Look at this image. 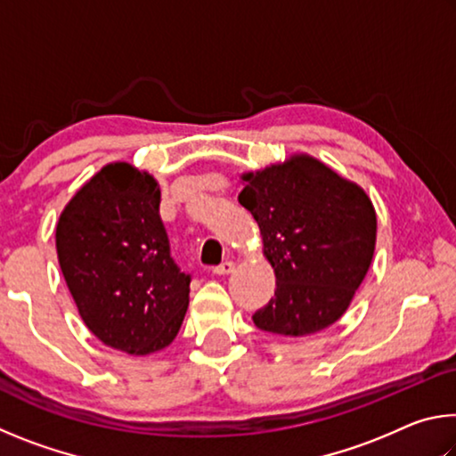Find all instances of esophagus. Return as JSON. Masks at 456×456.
<instances>
[{
  "label": "esophagus",
  "mask_w": 456,
  "mask_h": 456,
  "mask_svg": "<svg viewBox=\"0 0 456 456\" xmlns=\"http://www.w3.org/2000/svg\"><path fill=\"white\" fill-rule=\"evenodd\" d=\"M235 269V264L233 261H223L221 265H217L213 269V273H217V275H229L231 272H233Z\"/></svg>",
  "instance_id": "esophagus-1"
}]
</instances>
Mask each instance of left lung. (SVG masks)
Here are the masks:
<instances>
[{
  "mask_svg": "<svg viewBox=\"0 0 456 456\" xmlns=\"http://www.w3.org/2000/svg\"><path fill=\"white\" fill-rule=\"evenodd\" d=\"M239 203L257 221L275 296L253 315L272 334L302 338L348 310L376 247V209L358 183L305 152L241 175Z\"/></svg>",
  "mask_w": 456,
  "mask_h": 456,
  "instance_id": "8db88e82",
  "label": "left lung"
}]
</instances>
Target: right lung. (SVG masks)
I'll list each match as a JSON object with an SVG mask.
<instances>
[{
    "mask_svg": "<svg viewBox=\"0 0 456 456\" xmlns=\"http://www.w3.org/2000/svg\"><path fill=\"white\" fill-rule=\"evenodd\" d=\"M159 181L108 163L60 213L56 251L82 322L130 356L167 348L189 307L191 277L175 265L159 215Z\"/></svg>",
    "mask_w": 456,
    "mask_h": 456,
    "instance_id": "right-lung-1",
    "label": "right lung"
}]
</instances>
